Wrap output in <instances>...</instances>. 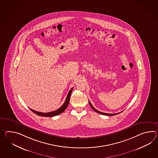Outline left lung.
Segmentation results:
<instances>
[{"instance_id":"left-lung-1","label":"left lung","mask_w":158,"mask_h":158,"mask_svg":"<svg viewBox=\"0 0 158 158\" xmlns=\"http://www.w3.org/2000/svg\"><path fill=\"white\" fill-rule=\"evenodd\" d=\"M89 105H90V106L91 107V108H93V110H94V111H95L96 112H98V113H99V114H102V115H107V116H113V115H117V114H119V113H117V114H107V113H104V112H102L99 111H98L97 110H96L95 108L93 106V105L91 104V103H90V102L89 100Z\"/></svg>"}]
</instances>
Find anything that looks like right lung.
Instances as JSON below:
<instances>
[{
    "mask_svg": "<svg viewBox=\"0 0 158 158\" xmlns=\"http://www.w3.org/2000/svg\"><path fill=\"white\" fill-rule=\"evenodd\" d=\"M73 88L70 89L69 93H68V95L66 98V99L65 100V102L64 103V104L62 105L57 110H55L54 111L50 112H47V113H43V112H41L36 111L33 110H32L31 108H30L32 111L34 113H35V114L38 115L40 116H45V117H52V116H55L58 115L59 114H60L63 112L64 111L66 108L67 107L69 103V99H70V96L71 93L73 91Z\"/></svg>",
    "mask_w": 158,
    "mask_h": 158,
    "instance_id": "add662e5",
    "label": "right lung"
}]
</instances>
